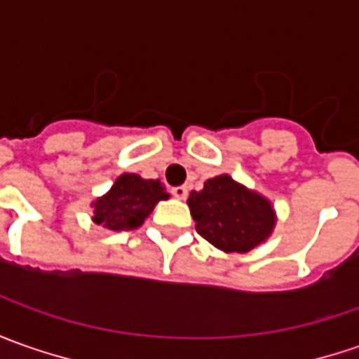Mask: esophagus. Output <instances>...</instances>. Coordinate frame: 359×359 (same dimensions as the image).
<instances>
[{
    "instance_id": "34e87169",
    "label": "esophagus",
    "mask_w": 359,
    "mask_h": 359,
    "mask_svg": "<svg viewBox=\"0 0 359 359\" xmlns=\"http://www.w3.org/2000/svg\"><path fill=\"white\" fill-rule=\"evenodd\" d=\"M187 194H189V189H187L184 184H182V187H175V189H172V196H175V198H179V201L187 198Z\"/></svg>"
}]
</instances>
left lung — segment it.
I'll return each mask as SVG.
<instances>
[{"label":"left lung","instance_id":"obj_1","mask_svg":"<svg viewBox=\"0 0 359 359\" xmlns=\"http://www.w3.org/2000/svg\"><path fill=\"white\" fill-rule=\"evenodd\" d=\"M196 232L222 252H250L264 244L276 226L274 204L230 175L204 180L189 194Z\"/></svg>","mask_w":359,"mask_h":359}]
</instances>
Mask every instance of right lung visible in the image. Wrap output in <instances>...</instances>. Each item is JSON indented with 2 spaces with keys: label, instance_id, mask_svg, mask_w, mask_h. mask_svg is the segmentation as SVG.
I'll return each instance as SVG.
<instances>
[{
  "label": "right lung",
  "instance_id": "1",
  "mask_svg": "<svg viewBox=\"0 0 359 359\" xmlns=\"http://www.w3.org/2000/svg\"><path fill=\"white\" fill-rule=\"evenodd\" d=\"M165 184L156 179H142L135 172H123L113 187L91 203L95 224L109 230L139 229L156 204L167 201Z\"/></svg>",
  "mask_w": 359,
  "mask_h": 359
}]
</instances>
